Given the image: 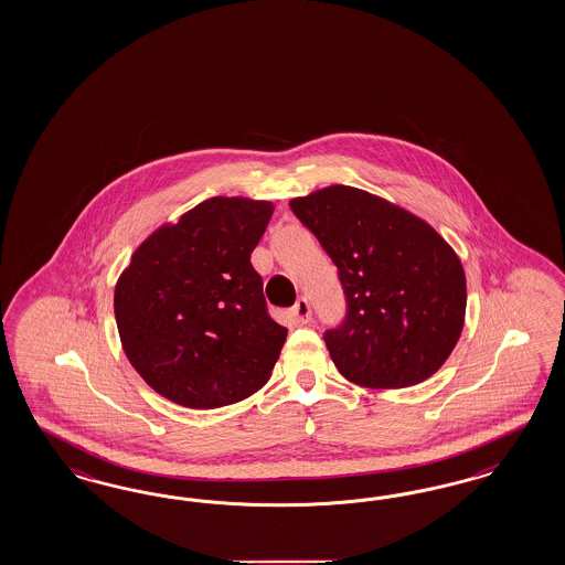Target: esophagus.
I'll return each mask as SVG.
<instances>
[{
  "label": "esophagus",
  "instance_id": "1",
  "mask_svg": "<svg viewBox=\"0 0 565 565\" xmlns=\"http://www.w3.org/2000/svg\"><path fill=\"white\" fill-rule=\"evenodd\" d=\"M290 315L296 323H308L310 321V305H308L307 298H298L296 305L290 308Z\"/></svg>",
  "mask_w": 565,
  "mask_h": 565
}]
</instances>
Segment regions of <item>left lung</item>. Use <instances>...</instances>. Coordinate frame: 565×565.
<instances>
[{
    "label": "left lung",
    "mask_w": 565,
    "mask_h": 565,
    "mask_svg": "<svg viewBox=\"0 0 565 565\" xmlns=\"http://www.w3.org/2000/svg\"><path fill=\"white\" fill-rule=\"evenodd\" d=\"M290 206L338 267L348 310L323 335L338 371L371 390L435 375L466 315L454 248L427 222L352 186L317 190Z\"/></svg>",
    "instance_id": "8db88e82"
}]
</instances>
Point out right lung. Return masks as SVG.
<instances>
[{
	"label": "right lung",
	"mask_w": 565,
	"mask_h": 565,
	"mask_svg": "<svg viewBox=\"0 0 565 565\" xmlns=\"http://www.w3.org/2000/svg\"><path fill=\"white\" fill-rule=\"evenodd\" d=\"M269 201L215 196L145 239L114 294L121 348L154 392L220 408L258 392L288 329L267 312L250 263Z\"/></svg>",
	"instance_id": "1"
}]
</instances>
